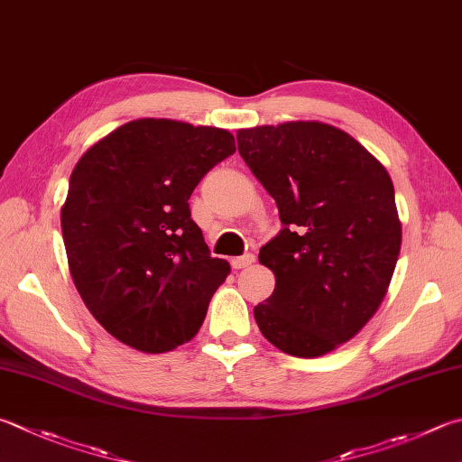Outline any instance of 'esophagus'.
Wrapping results in <instances>:
<instances>
[{"mask_svg": "<svg viewBox=\"0 0 462 462\" xmlns=\"http://www.w3.org/2000/svg\"><path fill=\"white\" fill-rule=\"evenodd\" d=\"M254 261H255L254 254H245V255H241V257H233L231 259V265H233V269H243V267H249L251 263H254Z\"/></svg>", "mask_w": 462, "mask_h": 462, "instance_id": "1", "label": "esophagus"}]
</instances>
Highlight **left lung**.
I'll return each instance as SVG.
<instances>
[{"mask_svg":"<svg viewBox=\"0 0 462 462\" xmlns=\"http://www.w3.org/2000/svg\"><path fill=\"white\" fill-rule=\"evenodd\" d=\"M237 144L283 223L259 251L275 290L255 321L282 352L318 358L358 334L388 291L402 243L393 179L356 138L316 120L241 128Z\"/></svg>","mask_w":462,"mask_h":462,"instance_id":"obj_1","label":"left lung"}]
</instances>
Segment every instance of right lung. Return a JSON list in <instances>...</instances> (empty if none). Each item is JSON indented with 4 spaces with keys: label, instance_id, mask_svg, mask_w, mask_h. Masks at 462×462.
Wrapping results in <instances>:
<instances>
[{
    "label": "right lung",
    "instance_id": "obj_1",
    "mask_svg": "<svg viewBox=\"0 0 462 462\" xmlns=\"http://www.w3.org/2000/svg\"><path fill=\"white\" fill-rule=\"evenodd\" d=\"M233 152L229 130L138 118L76 162L60 215L69 273L96 321L134 350L193 339L231 272L208 254L189 197Z\"/></svg>",
    "mask_w": 462,
    "mask_h": 462
}]
</instances>
